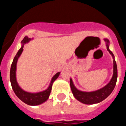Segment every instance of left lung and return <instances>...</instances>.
<instances>
[{
	"mask_svg": "<svg viewBox=\"0 0 126 126\" xmlns=\"http://www.w3.org/2000/svg\"><path fill=\"white\" fill-rule=\"evenodd\" d=\"M105 40L107 43V50L112 55V57H114L113 53L109 50V44H108L109 43V41L107 39H105ZM117 79V67L116 62H115V59L113 58V76H112V78L110 81V83L107 85L105 86V87H103V88L92 92H81V91L76 88L71 79H70V86H71V91H72L73 95L78 100L83 103H85V104H94V103L101 102L111 94V93L115 88V84H116Z\"/></svg>",
	"mask_w": 126,
	"mask_h": 126,
	"instance_id": "1",
	"label": "left lung"
}]
</instances>
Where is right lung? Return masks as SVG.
Wrapping results in <instances>:
<instances>
[{
	"label": "right lung",
	"mask_w": 126,
	"mask_h": 126,
	"mask_svg": "<svg viewBox=\"0 0 126 126\" xmlns=\"http://www.w3.org/2000/svg\"><path fill=\"white\" fill-rule=\"evenodd\" d=\"M31 39L28 38V37L25 36L21 41V43H23L21 48L19 50L17 53H16V56L14 57L13 62L12 63V65L11 67V71H10V81H11V86L13 88V90L16 96L19 98L21 101H23L24 103L29 105H38L41 103H43L44 102L47 100L49 97V95L50 94L51 90H52V86L53 84V81H55L59 76L60 73H57L52 78L49 87L47 90L44 92H40L37 93H30L28 92H24L22 90L21 88L19 86L16 81V64L18 59L19 57L21 54L23 50V47H24V43H27Z\"/></svg>",
	"instance_id": "add662e5"
}]
</instances>
